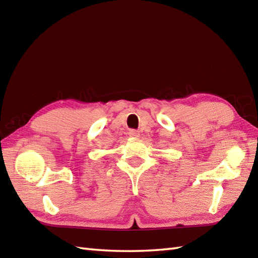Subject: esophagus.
<instances>
[{"label":"esophagus","instance_id":"esophagus-1","mask_svg":"<svg viewBox=\"0 0 258 258\" xmlns=\"http://www.w3.org/2000/svg\"><path fill=\"white\" fill-rule=\"evenodd\" d=\"M128 134H130V136H132V138H139V136H140V132H139V131H136V130H131Z\"/></svg>","mask_w":258,"mask_h":258}]
</instances>
